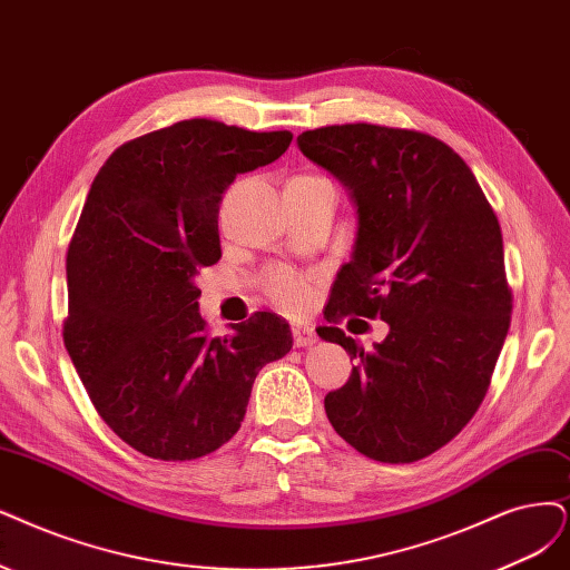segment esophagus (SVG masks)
<instances>
[{
  "label": "esophagus",
  "mask_w": 570,
  "mask_h": 570,
  "mask_svg": "<svg viewBox=\"0 0 570 570\" xmlns=\"http://www.w3.org/2000/svg\"><path fill=\"white\" fill-rule=\"evenodd\" d=\"M291 335H293V345L296 347H309L317 343V333H314L309 326H293Z\"/></svg>",
  "instance_id": "obj_1"
}]
</instances>
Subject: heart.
<instances>
[{
  "mask_svg": "<svg viewBox=\"0 0 570 570\" xmlns=\"http://www.w3.org/2000/svg\"><path fill=\"white\" fill-rule=\"evenodd\" d=\"M326 178L320 176H296L288 183H324ZM267 296L284 309H298L307 298V284L298 274L291 269H272L265 277Z\"/></svg>",
  "mask_w": 570,
  "mask_h": 570,
  "instance_id": "heart-1",
  "label": "heart"
}]
</instances>
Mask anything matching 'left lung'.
I'll return each instance as SVG.
<instances>
[{
    "label": "left lung",
    "instance_id": "obj_1",
    "mask_svg": "<svg viewBox=\"0 0 570 570\" xmlns=\"http://www.w3.org/2000/svg\"><path fill=\"white\" fill-rule=\"evenodd\" d=\"M298 147L350 189L360 220L324 317L390 326L368 352L338 326L317 331L356 360L326 394V415L371 460H423L470 423L508 338L498 218L470 166L434 136L341 124L301 134Z\"/></svg>",
    "mask_w": 570,
    "mask_h": 570
}]
</instances>
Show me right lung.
<instances>
[{
    "label": "right lung",
    "instance_id": "1",
    "mask_svg": "<svg viewBox=\"0 0 570 570\" xmlns=\"http://www.w3.org/2000/svg\"><path fill=\"white\" fill-rule=\"evenodd\" d=\"M291 140L185 119L117 147L91 183L68 248L62 341L98 415L147 458L220 449L242 428L258 371L293 345L272 312L210 338L195 286L220 261L225 189Z\"/></svg>",
    "mask_w": 570,
    "mask_h": 570
}]
</instances>
